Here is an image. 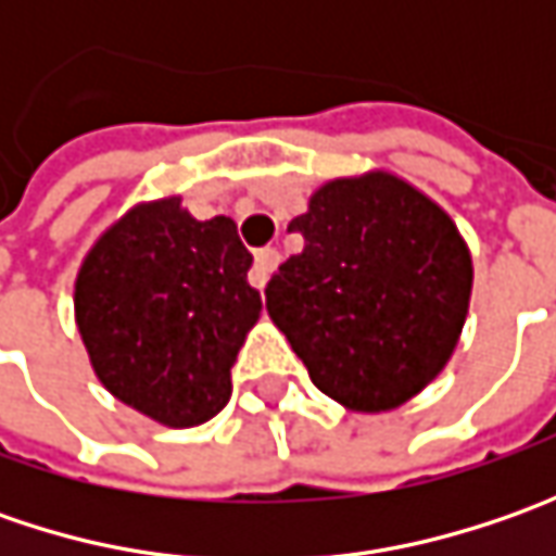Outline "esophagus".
I'll use <instances>...</instances> for the list:
<instances>
[{
	"instance_id": "1",
	"label": "esophagus",
	"mask_w": 556,
	"mask_h": 556,
	"mask_svg": "<svg viewBox=\"0 0 556 556\" xmlns=\"http://www.w3.org/2000/svg\"><path fill=\"white\" fill-rule=\"evenodd\" d=\"M278 260H281L278 247H263V250H256V260H253V268H250V285L260 290L266 288L268 275H271V268L278 266Z\"/></svg>"
}]
</instances>
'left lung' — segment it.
<instances>
[{"label":"left lung","instance_id":"1","mask_svg":"<svg viewBox=\"0 0 556 556\" xmlns=\"http://www.w3.org/2000/svg\"><path fill=\"white\" fill-rule=\"evenodd\" d=\"M266 309L312 383L353 412L417 395L458 346L473 266L448 213L390 173L333 179L288 225Z\"/></svg>","mask_w":556,"mask_h":556}]
</instances>
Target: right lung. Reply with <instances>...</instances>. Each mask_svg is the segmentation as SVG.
<instances>
[{
    "mask_svg": "<svg viewBox=\"0 0 556 556\" xmlns=\"http://www.w3.org/2000/svg\"><path fill=\"white\" fill-rule=\"evenodd\" d=\"M228 216L194 219L182 198L132 206L76 275V328L98 380L163 427H198L231 395V365L263 300Z\"/></svg>",
    "mask_w": 556,
    "mask_h": 556,
    "instance_id": "right-lung-1",
    "label": "right lung"
}]
</instances>
